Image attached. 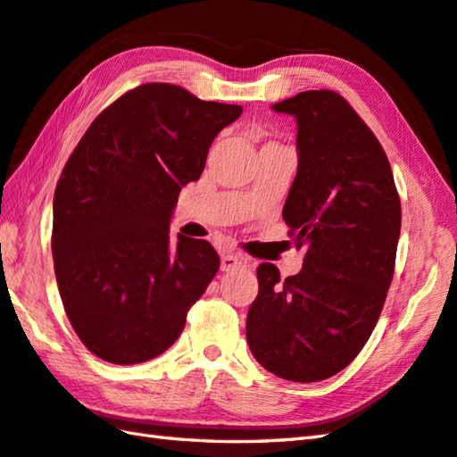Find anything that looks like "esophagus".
I'll return each instance as SVG.
<instances>
[{
  "label": "esophagus",
  "mask_w": 457,
  "mask_h": 457,
  "mask_svg": "<svg viewBox=\"0 0 457 457\" xmlns=\"http://www.w3.org/2000/svg\"><path fill=\"white\" fill-rule=\"evenodd\" d=\"M247 263L244 255L237 253H223L221 255V270H236L237 267H244Z\"/></svg>",
  "instance_id": "34e87169"
}]
</instances>
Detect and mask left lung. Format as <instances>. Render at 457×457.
Wrapping results in <instances>:
<instances>
[{"label":"left lung","mask_w":457,"mask_h":457,"mask_svg":"<svg viewBox=\"0 0 457 457\" xmlns=\"http://www.w3.org/2000/svg\"><path fill=\"white\" fill-rule=\"evenodd\" d=\"M273 110L298 123L283 218L304 265L285 280L259 265L245 334L267 371L314 383L352 363L375 329L395 273L401 198L381 143L337 92H300Z\"/></svg>","instance_id":"obj_1"}]
</instances>
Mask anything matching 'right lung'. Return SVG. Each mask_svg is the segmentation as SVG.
Masks as SVG:
<instances>
[{"mask_svg":"<svg viewBox=\"0 0 457 457\" xmlns=\"http://www.w3.org/2000/svg\"><path fill=\"white\" fill-rule=\"evenodd\" d=\"M241 105L149 82L110 104L68 157L54 188L53 261L76 336L115 365L161 355L206 293L220 257L169 223L200 179L213 137Z\"/></svg>","mask_w":457,"mask_h":457,"instance_id":"add662e5","label":"right lung"}]
</instances>
